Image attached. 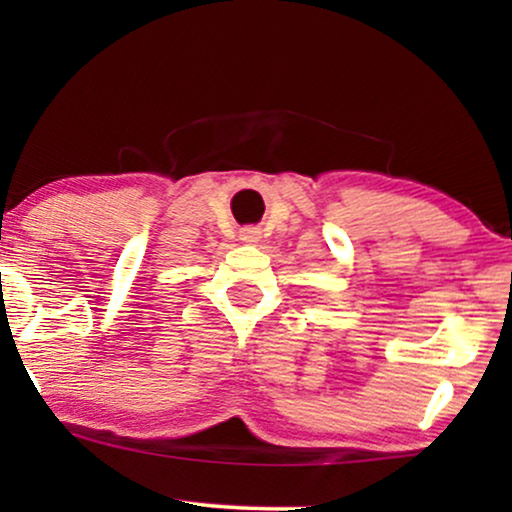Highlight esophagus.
<instances>
[{"label": "esophagus", "mask_w": 512, "mask_h": 512, "mask_svg": "<svg viewBox=\"0 0 512 512\" xmlns=\"http://www.w3.org/2000/svg\"><path fill=\"white\" fill-rule=\"evenodd\" d=\"M240 240L242 242H247V244H254V242H258V240H261V230H258V228H242L240 230Z\"/></svg>", "instance_id": "esophagus-1"}]
</instances>
